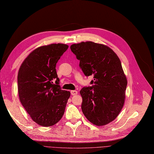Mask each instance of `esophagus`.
I'll return each mask as SVG.
<instances>
[{"instance_id":"esophagus-1","label":"esophagus","mask_w":154,"mask_h":154,"mask_svg":"<svg viewBox=\"0 0 154 154\" xmlns=\"http://www.w3.org/2000/svg\"><path fill=\"white\" fill-rule=\"evenodd\" d=\"M71 95L72 96H75L78 94V91H75V90H73V91H71Z\"/></svg>"}]
</instances>
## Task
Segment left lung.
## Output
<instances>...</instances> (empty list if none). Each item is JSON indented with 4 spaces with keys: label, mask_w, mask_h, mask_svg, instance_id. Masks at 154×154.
I'll list each match as a JSON object with an SVG mask.
<instances>
[{
    "label": "left lung",
    "mask_w": 154,
    "mask_h": 154,
    "mask_svg": "<svg viewBox=\"0 0 154 154\" xmlns=\"http://www.w3.org/2000/svg\"><path fill=\"white\" fill-rule=\"evenodd\" d=\"M87 76H94L92 87H83L82 109L93 125L103 126L114 121L122 110L127 79L118 55L108 46L87 41L71 45Z\"/></svg>",
    "instance_id": "obj_1"
}]
</instances>
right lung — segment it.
<instances>
[{
  "label": "right lung",
  "instance_id": "obj_1",
  "mask_svg": "<svg viewBox=\"0 0 154 154\" xmlns=\"http://www.w3.org/2000/svg\"><path fill=\"white\" fill-rule=\"evenodd\" d=\"M68 48L60 43L40 46L27 56L18 70L20 101L32 121L42 127H51L62 119L71 96L60 88L56 71V65Z\"/></svg>",
  "mask_w": 154,
  "mask_h": 154
}]
</instances>
